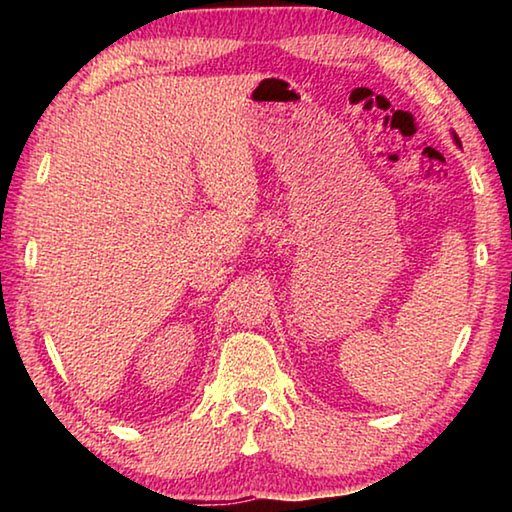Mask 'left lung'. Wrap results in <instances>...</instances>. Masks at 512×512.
<instances>
[{
	"label": "left lung",
	"instance_id": "left-lung-1",
	"mask_svg": "<svg viewBox=\"0 0 512 512\" xmlns=\"http://www.w3.org/2000/svg\"><path fill=\"white\" fill-rule=\"evenodd\" d=\"M454 140H456V142H458V137H456V135H454ZM458 144H461V142H458Z\"/></svg>",
	"mask_w": 512,
	"mask_h": 512
}]
</instances>
